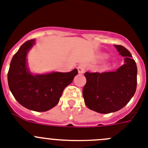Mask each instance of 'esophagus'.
Masks as SVG:
<instances>
[{
    "label": "esophagus",
    "instance_id": "esophagus-1",
    "mask_svg": "<svg viewBox=\"0 0 148 148\" xmlns=\"http://www.w3.org/2000/svg\"><path fill=\"white\" fill-rule=\"evenodd\" d=\"M86 70V66L84 64H79L78 66V71L79 73H84Z\"/></svg>",
    "mask_w": 148,
    "mask_h": 148
}]
</instances>
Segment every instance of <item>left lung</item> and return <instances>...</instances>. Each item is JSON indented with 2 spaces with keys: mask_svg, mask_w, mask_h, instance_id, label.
Returning <instances> with one entry per match:
<instances>
[{
  "mask_svg": "<svg viewBox=\"0 0 148 148\" xmlns=\"http://www.w3.org/2000/svg\"><path fill=\"white\" fill-rule=\"evenodd\" d=\"M125 64L114 72L85 73L87 82L83 88L84 102L89 109L110 113L123 108L135 94L137 66L130 53L121 45H115Z\"/></svg>",
  "mask_w": 148,
  "mask_h": 148,
  "instance_id": "1",
  "label": "left lung"
}]
</instances>
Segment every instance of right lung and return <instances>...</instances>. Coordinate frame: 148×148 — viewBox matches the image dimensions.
<instances>
[{
    "mask_svg": "<svg viewBox=\"0 0 148 148\" xmlns=\"http://www.w3.org/2000/svg\"><path fill=\"white\" fill-rule=\"evenodd\" d=\"M34 43L35 40H27L14 55L8 72V84L19 104L29 110L44 112L58 104L63 91L73 82L78 70L33 75L27 69L26 57Z\"/></svg>",
    "mask_w": 148,
    "mask_h": 148,
    "instance_id": "1",
    "label": "right lung"
}]
</instances>
